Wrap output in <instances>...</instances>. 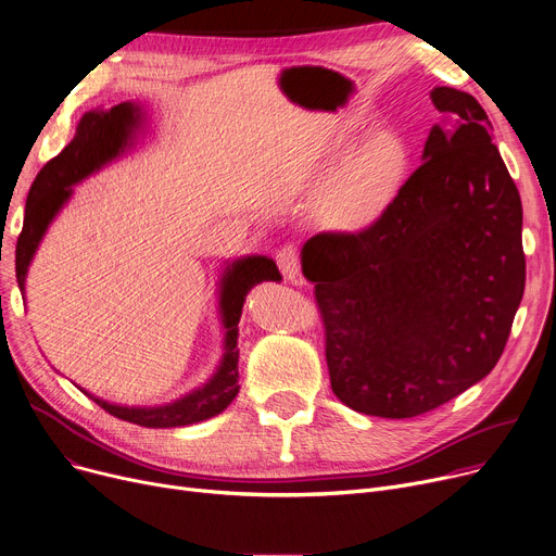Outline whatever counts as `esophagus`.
<instances>
[{
    "mask_svg": "<svg viewBox=\"0 0 556 556\" xmlns=\"http://www.w3.org/2000/svg\"><path fill=\"white\" fill-rule=\"evenodd\" d=\"M275 262H277L281 275L288 281H294V283L300 281V266L302 264H300V250H298V245H294V243L281 245L277 250V254H275Z\"/></svg>",
    "mask_w": 556,
    "mask_h": 556,
    "instance_id": "1",
    "label": "esophagus"
}]
</instances>
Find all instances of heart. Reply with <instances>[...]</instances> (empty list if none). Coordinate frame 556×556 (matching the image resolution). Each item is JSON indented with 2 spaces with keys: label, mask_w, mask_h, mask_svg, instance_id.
<instances>
[{
  "label": "heart",
  "mask_w": 556,
  "mask_h": 556,
  "mask_svg": "<svg viewBox=\"0 0 556 556\" xmlns=\"http://www.w3.org/2000/svg\"><path fill=\"white\" fill-rule=\"evenodd\" d=\"M409 165L404 142L393 134L366 140L346 161L328 192V212L340 226L357 228L374 220L395 197Z\"/></svg>",
  "instance_id": "obj_1"
}]
</instances>
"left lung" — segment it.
Masks as SVG:
<instances>
[{
	"label": "left lung",
	"mask_w": 556,
	"mask_h": 556,
	"mask_svg": "<svg viewBox=\"0 0 556 556\" xmlns=\"http://www.w3.org/2000/svg\"><path fill=\"white\" fill-rule=\"evenodd\" d=\"M429 96L452 127L429 131L393 201L302 250L332 393L366 416H422L483 380L523 300V207L485 109L452 87Z\"/></svg>",
	"instance_id": "left-lung-1"
}]
</instances>
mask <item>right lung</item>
Here are the masks:
<instances>
[{
    "label": "right lung",
    "instance_id": "obj_1",
    "mask_svg": "<svg viewBox=\"0 0 556 556\" xmlns=\"http://www.w3.org/2000/svg\"><path fill=\"white\" fill-rule=\"evenodd\" d=\"M138 121L136 109L129 102H121L111 106V111H89L83 116L76 138H73L64 150L51 159L40 174L35 176L30 192L26 199L24 228L17 237L15 248V273L20 290L24 292V279L30 258L47 232L51 218L71 197V185H76L85 176H89L100 165L109 163L121 154L127 144L129 131ZM281 275L273 258L266 256H248L232 264V268L224 277V290H220V311H224L226 332V353L220 362L216 376L199 391L185 395L165 406L154 409H136V406H116L104 400L89 395L98 406L111 416L121 420L140 425V427H185L201 420H207L220 414L239 393V317L245 302V294L252 286L262 281H279Z\"/></svg>",
    "mask_w": 556,
    "mask_h": 556
}]
</instances>
